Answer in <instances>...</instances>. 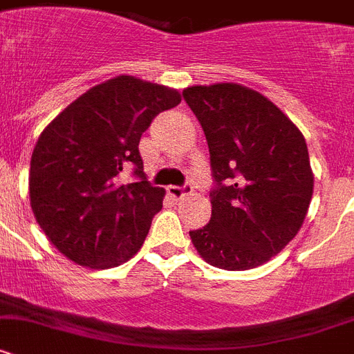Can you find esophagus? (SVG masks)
Masks as SVG:
<instances>
[{
    "instance_id": "obj_1",
    "label": "esophagus",
    "mask_w": 354,
    "mask_h": 354,
    "mask_svg": "<svg viewBox=\"0 0 354 354\" xmlns=\"http://www.w3.org/2000/svg\"><path fill=\"white\" fill-rule=\"evenodd\" d=\"M167 192H169V196H173V198H176V199H181L192 192V185H190V183H185V185H181V187L171 185V187H167Z\"/></svg>"
}]
</instances>
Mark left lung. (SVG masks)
<instances>
[{
	"label": "left lung",
	"instance_id": "obj_1",
	"mask_svg": "<svg viewBox=\"0 0 354 354\" xmlns=\"http://www.w3.org/2000/svg\"><path fill=\"white\" fill-rule=\"evenodd\" d=\"M183 100L210 149L212 217L190 239L210 266L254 269L296 236L313 192L308 147L297 126L260 92L196 85Z\"/></svg>",
	"mask_w": 354,
	"mask_h": 354
}]
</instances>
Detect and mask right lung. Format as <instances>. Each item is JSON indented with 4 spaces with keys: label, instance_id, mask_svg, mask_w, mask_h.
I'll list each match as a JSON object with an SVG mask.
<instances>
[{
    "label": "right lung",
    "instance_id": "1",
    "mask_svg": "<svg viewBox=\"0 0 354 354\" xmlns=\"http://www.w3.org/2000/svg\"><path fill=\"white\" fill-rule=\"evenodd\" d=\"M180 92L133 76L92 87L46 126L30 162L37 223L64 257L91 269L130 260L144 244L165 190L146 180L139 142ZM136 181L122 186V168Z\"/></svg>",
    "mask_w": 354,
    "mask_h": 354
}]
</instances>
